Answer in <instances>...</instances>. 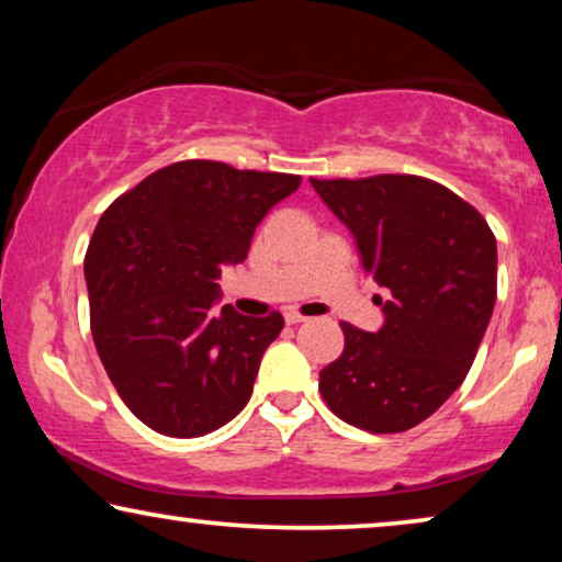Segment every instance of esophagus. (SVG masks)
Here are the masks:
<instances>
[{
  "mask_svg": "<svg viewBox=\"0 0 562 562\" xmlns=\"http://www.w3.org/2000/svg\"><path fill=\"white\" fill-rule=\"evenodd\" d=\"M306 319H310V317H304V314L296 312V310H289V312H286V322H289V325H299V322H306Z\"/></svg>",
  "mask_w": 562,
  "mask_h": 562,
  "instance_id": "1",
  "label": "esophagus"
}]
</instances>
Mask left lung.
<instances>
[{"mask_svg":"<svg viewBox=\"0 0 562 562\" xmlns=\"http://www.w3.org/2000/svg\"><path fill=\"white\" fill-rule=\"evenodd\" d=\"M389 291L386 322H340L342 356L319 373L325 404L373 435L417 427L465 381L496 302V237L481 212L412 173L312 179Z\"/></svg>","mask_w":562,"mask_h":562,"instance_id":"1","label":"left lung"}]
</instances>
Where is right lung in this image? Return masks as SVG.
<instances>
[{
    "instance_id": "obj_1",
    "label": "right lung",
    "mask_w": 562,
    "mask_h": 562,
    "mask_svg": "<svg viewBox=\"0 0 562 562\" xmlns=\"http://www.w3.org/2000/svg\"><path fill=\"white\" fill-rule=\"evenodd\" d=\"M302 176L179 160L114 199L83 258L91 335L122 402L168 437L227 425L252 394L283 317L214 310L222 266Z\"/></svg>"
}]
</instances>
